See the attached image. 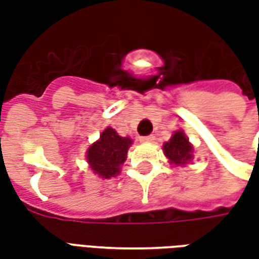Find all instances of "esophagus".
<instances>
[{"instance_id":"34e87169","label":"esophagus","mask_w":259,"mask_h":259,"mask_svg":"<svg viewBox=\"0 0 259 259\" xmlns=\"http://www.w3.org/2000/svg\"><path fill=\"white\" fill-rule=\"evenodd\" d=\"M141 143H144V144H150L154 141V136H146V137H141L140 139Z\"/></svg>"}]
</instances>
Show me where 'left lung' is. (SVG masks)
Listing matches in <instances>:
<instances>
[{"mask_svg": "<svg viewBox=\"0 0 259 259\" xmlns=\"http://www.w3.org/2000/svg\"><path fill=\"white\" fill-rule=\"evenodd\" d=\"M163 154L168 162L175 166H186L194 159V147L187 139L183 130H176L172 133L169 141L163 143Z\"/></svg>", "mask_w": 259, "mask_h": 259, "instance_id": "obj_1", "label": "left lung"}]
</instances>
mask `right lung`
<instances>
[{
  "label": "right lung",
  "instance_id": "add662e5",
  "mask_svg": "<svg viewBox=\"0 0 259 259\" xmlns=\"http://www.w3.org/2000/svg\"><path fill=\"white\" fill-rule=\"evenodd\" d=\"M133 140L122 137L118 132L108 126L102 130L100 139L94 141L85 151V161L93 174L101 179L116 178L127 158V151Z\"/></svg>",
  "mask_w": 259,
  "mask_h": 259
}]
</instances>
